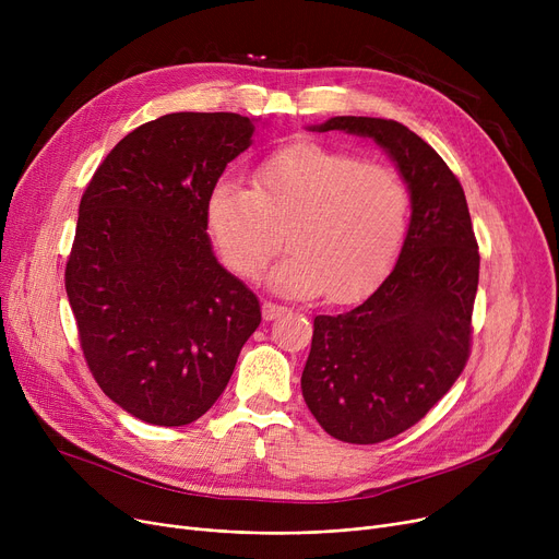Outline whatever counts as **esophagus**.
<instances>
[{
    "mask_svg": "<svg viewBox=\"0 0 559 559\" xmlns=\"http://www.w3.org/2000/svg\"><path fill=\"white\" fill-rule=\"evenodd\" d=\"M285 310H287L285 306H278V304H272V301H264V304H262V319H264V321H272V319L281 317Z\"/></svg>",
    "mask_w": 559,
    "mask_h": 559,
    "instance_id": "1",
    "label": "esophagus"
}]
</instances>
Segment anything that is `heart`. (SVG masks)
Wrapping results in <instances>:
<instances>
[{"label": "heart", "instance_id": "b5f03b06", "mask_svg": "<svg viewBox=\"0 0 559 559\" xmlns=\"http://www.w3.org/2000/svg\"><path fill=\"white\" fill-rule=\"evenodd\" d=\"M251 186L222 179L205 199L211 235L233 274L258 278L287 228L292 253L270 278L287 295L329 292L333 304H354L394 267L409 226V190L396 169L297 142L264 156Z\"/></svg>", "mask_w": 559, "mask_h": 559}]
</instances>
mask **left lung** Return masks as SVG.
Wrapping results in <instances>:
<instances>
[{"label": "left lung", "instance_id": "1", "mask_svg": "<svg viewBox=\"0 0 559 559\" xmlns=\"http://www.w3.org/2000/svg\"><path fill=\"white\" fill-rule=\"evenodd\" d=\"M312 131L371 138L409 190L407 238L392 274L354 310L314 317L304 399L319 426L348 444H378L421 421L472 350L480 253L457 176L394 120L331 117Z\"/></svg>", "mask_w": 559, "mask_h": 559}]
</instances>
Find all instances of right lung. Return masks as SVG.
<instances>
[{
    "label": "right lung",
    "instance_id": "add662e5",
    "mask_svg": "<svg viewBox=\"0 0 559 559\" xmlns=\"http://www.w3.org/2000/svg\"><path fill=\"white\" fill-rule=\"evenodd\" d=\"M253 131L238 112L163 115L117 142L81 197L66 292L97 385L140 421L209 413L260 324L205 233V199Z\"/></svg>",
    "mask_w": 559,
    "mask_h": 559
}]
</instances>
